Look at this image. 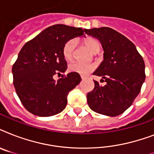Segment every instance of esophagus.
Returning <instances> with one entry per match:
<instances>
[{"label": "esophagus", "mask_w": 154, "mask_h": 154, "mask_svg": "<svg viewBox=\"0 0 154 154\" xmlns=\"http://www.w3.org/2000/svg\"><path fill=\"white\" fill-rule=\"evenodd\" d=\"M81 77H82V80H85V79H86V77H84V76H81Z\"/></svg>", "instance_id": "obj_1"}]
</instances>
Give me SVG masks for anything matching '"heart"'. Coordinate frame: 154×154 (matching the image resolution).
Masks as SVG:
<instances>
[{
    "label": "heart",
    "mask_w": 154,
    "mask_h": 154,
    "mask_svg": "<svg viewBox=\"0 0 154 154\" xmlns=\"http://www.w3.org/2000/svg\"><path fill=\"white\" fill-rule=\"evenodd\" d=\"M77 44V41L75 39H71L68 41L65 44L62 49L63 57L67 61H70L72 60L74 57V49ZM85 44L86 47L90 50L93 53L98 52L101 48V45L98 41L93 38H89L85 41ZM69 69L70 71L75 72L82 75H88L89 73L94 71L95 66L93 64L89 63H82L74 61V62L70 63L69 65Z\"/></svg>",
    "instance_id": "heart-1"
}]
</instances>
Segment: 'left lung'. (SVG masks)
I'll return each mask as SVG.
<instances>
[{"label": "left lung", "mask_w": 154, "mask_h": 154, "mask_svg": "<svg viewBox=\"0 0 154 154\" xmlns=\"http://www.w3.org/2000/svg\"><path fill=\"white\" fill-rule=\"evenodd\" d=\"M87 34L100 41L104 60L94 75L106 82L101 86L94 81V89L87 94V102L93 111L116 117L131 106L146 79L145 62L133 42L108 27L86 29Z\"/></svg>", "instance_id": "left-lung-1"}]
</instances>
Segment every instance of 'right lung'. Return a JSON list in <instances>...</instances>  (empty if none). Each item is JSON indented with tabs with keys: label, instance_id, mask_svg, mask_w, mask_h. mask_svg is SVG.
I'll use <instances>...</instances> for the list:
<instances>
[{
	"label": "right lung",
	"instance_id": "1",
	"mask_svg": "<svg viewBox=\"0 0 154 154\" xmlns=\"http://www.w3.org/2000/svg\"><path fill=\"white\" fill-rule=\"evenodd\" d=\"M86 29L65 25L47 28L25 43L13 64V85L24 107L39 117L60 112L67 96L82 81L72 72L55 81L53 76L65 72L67 62L62 49L68 41L84 35Z\"/></svg>",
	"mask_w": 154,
	"mask_h": 154
}]
</instances>
